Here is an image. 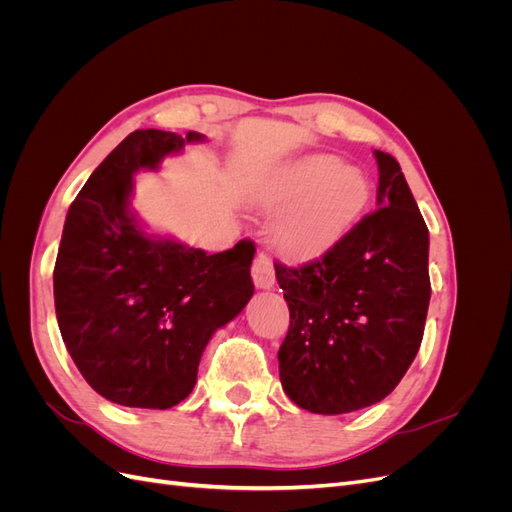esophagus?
Masks as SVG:
<instances>
[{"instance_id":"34e87169","label":"esophagus","mask_w":512,"mask_h":512,"mask_svg":"<svg viewBox=\"0 0 512 512\" xmlns=\"http://www.w3.org/2000/svg\"><path fill=\"white\" fill-rule=\"evenodd\" d=\"M252 277H254V284L256 288H273L275 284V269H273V262L267 254H258L254 265H252Z\"/></svg>"}]
</instances>
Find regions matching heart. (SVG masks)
I'll use <instances>...</instances> for the list:
<instances>
[{"label": "heart", "mask_w": 512, "mask_h": 512, "mask_svg": "<svg viewBox=\"0 0 512 512\" xmlns=\"http://www.w3.org/2000/svg\"><path fill=\"white\" fill-rule=\"evenodd\" d=\"M367 200L365 173L329 153H309L290 162L260 196L267 209L282 213L273 226V241L294 260L331 250L361 218Z\"/></svg>", "instance_id": "heart-1"}]
</instances>
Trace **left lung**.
I'll return each instance as SVG.
<instances>
[{
	"label": "left lung",
	"mask_w": 512,
	"mask_h": 512,
	"mask_svg": "<svg viewBox=\"0 0 512 512\" xmlns=\"http://www.w3.org/2000/svg\"><path fill=\"white\" fill-rule=\"evenodd\" d=\"M374 156L378 209L307 265L275 262L290 309L280 380L314 414L378 404L404 378L425 331L429 230L399 162Z\"/></svg>",
	"instance_id": "left-lung-1"
}]
</instances>
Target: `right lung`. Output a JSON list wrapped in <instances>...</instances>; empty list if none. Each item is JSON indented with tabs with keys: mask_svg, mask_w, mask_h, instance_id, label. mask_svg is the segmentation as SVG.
Returning a JSON list of instances; mask_svg holds the SVG:
<instances>
[{
	"mask_svg": "<svg viewBox=\"0 0 512 512\" xmlns=\"http://www.w3.org/2000/svg\"><path fill=\"white\" fill-rule=\"evenodd\" d=\"M205 134L136 130L108 153L68 209L53 271L61 337L87 384L128 408L188 397L213 333L254 294L256 245L207 254L149 235L130 209L132 175Z\"/></svg>",
	"mask_w": 512,
	"mask_h": 512,
	"instance_id": "right-lung-1",
	"label": "right lung"
}]
</instances>
